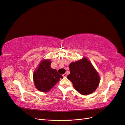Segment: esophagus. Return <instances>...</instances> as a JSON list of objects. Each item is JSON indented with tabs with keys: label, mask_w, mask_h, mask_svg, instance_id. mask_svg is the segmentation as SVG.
<instances>
[{
	"label": "esophagus",
	"mask_w": 125,
	"mask_h": 125,
	"mask_svg": "<svg viewBox=\"0 0 125 125\" xmlns=\"http://www.w3.org/2000/svg\"><path fill=\"white\" fill-rule=\"evenodd\" d=\"M66 76H67V74H66V73H64V74H63V77H66Z\"/></svg>",
	"instance_id": "esophagus-1"
}]
</instances>
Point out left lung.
<instances>
[{"label": "left lung", "mask_w": 125, "mask_h": 125, "mask_svg": "<svg viewBox=\"0 0 125 125\" xmlns=\"http://www.w3.org/2000/svg\"><path fill=\"white\" fill-rule=\"evenodd\" d=\"M70 73L67 76L74 88L82 95L93 93L99 85L100 77L91 61L86 57L69 65Z\"/></svg>", "instance_id": "8db88e82"}]
</instances>
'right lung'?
Masks as SVG:
<instances>
[{"mask_svg": "<svg viewBox=\"0 0 125 125\" xmlns=\"http://www.w3.org/2000/svg\"><path fill=\"white\" fill-rule=\"evenodd\" d=\"M52 61L49 59L42 60L33 73L34 86L39 91L48 92L59 82L61 75L56 69L51 68Z\"/></svg>", "mask_w": 125, "mask_h": 125, "instance_id": "add662e5", "label": "right lung"}]
</instances>
